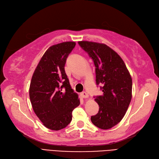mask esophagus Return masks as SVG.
<instances>
[{
	"instance_id": "1",
	"label": "esophagus",
	"mask_w": 159,
	"mask_h": 159,
	"mask_svg": "<svg viewBox=\"0 0 159 159\" xmlns=\"http://www.w3.org/2000/svg\"><path fill=\"white\" fill-rule=\"evenodd\" d=\"M81 96H82L83 98H86L88 97V94H87L86 92H83L81 93Z\"/></svg>"
}]
</instances>
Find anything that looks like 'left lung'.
<instances>
[{
  "instance_id": "obj_1",
  "label": "left lung",
  "mask_w": 159,
  "mask_h": 159,
  "mask_svg": "<svg viewBox=\"0 0 159 159\" xmlns=\"http://www.w3.org/2000/svg\"><path fill=\"white\" fill-rule=\"evenodd\" d=\"M78 44L94 61L96 82L101 85L103 92L95 97L99 111L91 121L98 128L110 129L121 121L128 109L132 96L131 77L124 61L109 46L88 41Z\"/></svg>"
}]
</instances>
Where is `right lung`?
<instances>
[{
    "label": "right lung",
    "mask_w": 159,
    "mask_h": 159,
    "mask_svg": "<svg viewBox=\"0 0 159 159\" xmlns=\"http://www.w3.org/2000/svg\"><path fill=\"white\" fill-rule=\"evenodd\" d=\"M75 46V42H65L49 47L31 80L29 93L33 110L43 125L51 130L67 126L72 120V111L80 104L64 68Z\"/></svg>",
    "instance_id": "add662e5"
}]
</instances>
